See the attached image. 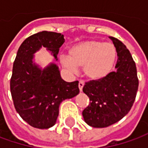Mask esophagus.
Here are the masks:
<instances>
[{
    "label": "esophagus",
    "mask_w": 148,
    "mask_h": 148,
    "mask_svg": "<svg viewBox=\"0 0 148 148\" xmlns=\"http://www.w3.org/2000/svg\"><path fill=\"white\" fill-rule=\"evenodd\" d=\"M84 84H85V82H83L82 80H81V81L79 82V84H78V86H79V89H80V90H81V91L82 90L83 86H84Z\"/></svg>",
    "instance_id": "1"
}]
</instances>
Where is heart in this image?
<instances>
[{
  "label": "heart",
  "instance_id": "heart-1",
  "mask_svg": "<svg viewBox=\"0 0 148 148\" xmlns=\"http://www.w3.org/2000/svg\"><path fill=\"white\" fill-rule=\"evenodd\" d=\"M116 56L113 43L88 40L71 47L69 55L61 54L60 62L71 72H77L78 66H83L86 77L90 80H99L110 73Z\"/></svg>",
  "mask_w": 148,
  "mask_h": 148
}]
</instances>
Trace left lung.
<instances>
[{"label": "left lung", "instance_id": "8db88e82", "mask_svg": "<svg viewBox=\"0 0 148 148\" xmlns=\"http://www.w3.org/2000/svg\"><path fill=\"white\" fill-rule=\"evenodd\" d=\"M110 38L117 51V71L102 79L87 82L83 86V92L90 98L83 118L94 128H105L123 119L131 110L138 89L137 67L132 55L120 40Z\"/></svg>", "mask_w": 148, "mask_h": 148}]
</instances>
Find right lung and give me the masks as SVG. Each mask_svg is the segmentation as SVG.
I'll list each match as a JSON object with an SVG mask.
<instances>
[{"instance_id": "1", "label": "right lung", "mask_w": 148, "mask_h": 148, "mask_svg": "<svg viewBox=\"0 0 148 148\" xmlns=\"http://www.w3.org/2000/svg\"><path fill=\"white\" fill-rule=\"evenodd\" d=\"M64 42L63 34L42 31L27 38L18 49L10 78V93L16 111L32 127L43 129L53 126L61 102L80 92L79 82L63 81L57 65L52 63L41 70L33 62V54L41 47L51 51L57 59Z\"/></svg>"}]
</instances>
